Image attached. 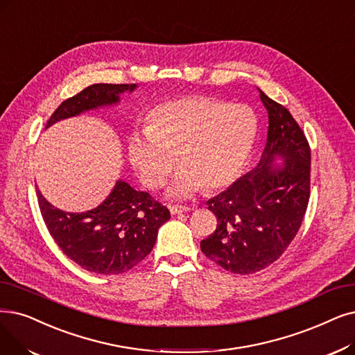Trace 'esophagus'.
Returning <instances> with one entry per match:
<instances>
[{"instance_id": "esophagus-1", "label": "esophagus", "mask_w": 355, "mask_h": 355, "mask_svg": "<svg viewBox=\"0 0 355 355\" xmlns=\"http://www.w3.org/2000/svg\"><path fill=\"white\" fill-rule=\"evenodd\" d=\"M193 210L191 207H187V206H169V211H171L173 214H180V213H184V211H190Z\"/></svg>"}]
</instances>
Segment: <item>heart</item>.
<instances>
[{"label": "heart", "instance_id": "1", "mask_svg": "<svg viewBox=\"0 0 355 355\" xmlns=\"http://www.w3.org/2000/svg\"><path fill=\"white\" fill-rule=\"evenodd\" d=\"M146 129L129 137V159L149 189L162 186L175 165L181 168L166 190L187 198L227 187L239 175L252 149L257 117L243 104L187 96L158 104L146 117Z\"/></svg>", "mask_w": 355, "mask_h": 355}]
</instances>
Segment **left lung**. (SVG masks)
I'll return each mask as SVG.
<instances>
[{"mask_svg":"<svg viewBox=\"0 0 355 355\" xmlns=\"http://www.w3.org/2000/svg\"><path fill=\"white\" fill-rule=\"evenodd\" d=\"M258 91L268 113L263 155L250 173L209 200L218 226L200 242L213 263L241 275L264 270L282 257L302 225L311 193V148L304 133L284 105Z\"/></svg>","mask_w":355,"mask_h":355,"instance_id":"1","label":"left lung"}]
</instances>
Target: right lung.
I'll list each match as a JSON object with an SVG mask.
<instances>
[{
  "label": "right lung",
  "instance_id": "obj_1",
  "mask_svg": "<svg viewBox=\"0 0 355 355\" xmlns=\"http://www.w3.org/2000/svg\"><path fill=\"white\" fill-rule=\"evenodd\" d=\"M136 88V84H92L60 104L46 129L60 120L117 105L121 94ZM37 200L43 220L64 254L84 270L104 275L126 272L139 264L155 245L158 229L171 219L165 206L125 180L116 181L103 203L81 213L55 207L39 189Z\"/></svg>",
  "mask_w": 355,
  "mask_h": 355
}]
</instances>
